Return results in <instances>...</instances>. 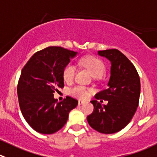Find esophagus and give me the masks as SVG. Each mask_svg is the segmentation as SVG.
<instances>
[{"mask_svg": "<svg viewBox=\"0 0 157 157\" xmlns=\"http://www.w3.org/2000/svg\"><path fill=\"white\" fill-rule=\"evenodd\" d=\"M85 102L84 101H83V100H79L78 101V104L79 105H81V104H83V103H84Z\"/></svg>", "mask_w": 157, "mask_h": 157, "instance_id": "34e87169", "label": "esophagus"}]
</instances>
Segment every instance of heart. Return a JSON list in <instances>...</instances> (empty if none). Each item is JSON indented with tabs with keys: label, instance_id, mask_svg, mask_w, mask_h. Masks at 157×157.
<instances>
[{
	"label": "heart",
	"instance_id": "heart-1",
	"mask_svg": "<svg viewBox=\"0 0 157 157\" xmlns=\"http://www.w3.org/2000/svg\"><path fill=\"white\" fill-rule=\"evenodd\" d=\"M80 64L89 71L94 77H100L105 71V64L100 59L97 57L88 56L80 59ZM76 73V67L72 63H67L63 69V78L65 82L70 83L74 78ZM90 90L86 86H74L69 90V94L72 97L78 99H86L89 97Z\"/></svg>",
	"mask_w": 157,
	"mask_h": 157
}]
</instances>
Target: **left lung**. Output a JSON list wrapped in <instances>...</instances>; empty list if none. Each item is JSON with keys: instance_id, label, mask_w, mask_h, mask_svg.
I'll return each instance as SVG.
<instances>
[{"instance_id": "1", "label": "left lung", "mask_w": 157, "mask_h": 157, "mask_svg": "<svg viewBox=\"0 0 157 157\" xmlns=\"http://www.w3.org/2000/svg\"><path fill=\"white\" fill-rule=\"evenodd\" d=\"M111 62L108 88L96 94L97 99L108 100L103 105L97 100L90 101L94 111L87 116L88 124L101 133L110 134L124 129L133 118L139 105L140 80L134 65L117 49L98 51ZM102 102V101H100Z\"/></svg>"}]
</instances>
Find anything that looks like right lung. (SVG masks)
Wrapping results in <instances>:
<instances>
[{
  "label": "right lung",
  "mask_w": 157,
  "mask_h": 157,
  "mask_svg": "<svg viewBox=\"0 0 157 157\" xmlns=\"http://www.w3.org/2000/svg\"><path fill=\"white\" fill-rule=\"evenodd\" d=\"M77 52L48 47L35 53L21 71L17 90L23 117L36 132L52 134L67 123L78 101L67 96L57 102L54 93L64 86L63 69Z\"/></svg>",
  "instance_id": "obj_1"
}]
</instances>
